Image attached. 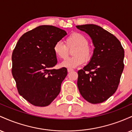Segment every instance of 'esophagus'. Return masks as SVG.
<instances>
[{
    "label": "esophagus",
    "instance_id": "34e87169",
    "mask_svg": "<svg viewBox=\"0 0 132 132\" xmlns=\"http://www.w3.org/2000/svg\"><path fill=\"white\" fill-rule=\"evenodd\" d=\"M74 71V69H72V68H68V71L69 72H71V71Z\"/></svg>",
    "mask_w": 132,
    "mask_h": 132
}]
</instances>
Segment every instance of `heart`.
I'll return each instance as SVG.
<instances>
[{"label": "heart", "instance_id": "1", "mask_svg": "<svg viewBox=\"0 0 132 132\" xmlns=\"http://www.w3.org/2000/svg\"><path fill=\"white\" fill-rule=\"evenodd\" d=\"M65 45L57 41L53 46L54 53L60 59L66 58L69 49L73 48L72 57H68L63 61L61 66L66 68H76L90 60L92 56V50L88 45V40L84 35L80 33H72L66 38Z\"/></svg>", "mask_w": 132, "mask_h": 132}]
</instances>
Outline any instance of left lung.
Masks as SVG:
<instances>
[{
  "label": "left lung",
  "mask_w": 132,
  "mask_h": 132,
  "mask_svg": "<svg viewBox=\"0 0 132 132\" xmlns=\"http://www.w3.org/2000/svg\"><path fill=\"white\" fill-rule=\"evenodd\" d=\"M90 36L95 48L89 64L78 71V87L82 97L99 104L116 92L124 68V50L113 35L94 24L77 25Z\"/></svg>",
  "instance_id": "1"
}]
</instances>
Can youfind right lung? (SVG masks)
Instances as JSON below:
<instances>
[{
  "mask_svg": "<svg viewBox=\"0 0 132 132\" xmlns=\"http://www.w3.org/2000/svg\"><path fill=\"white\" fill-rule=\"evenodd\" d=\"M67 33L52 25H41L20 38L12 56V73L19 94L33 105H49L60 94L67 76L57 64L53 46Z\"/></svg>",
  "mask_w": 132,
  "mask_h": 132,
  "instance_id": "right-lung-1",
  "label": "right lung"
}]
</instances>
